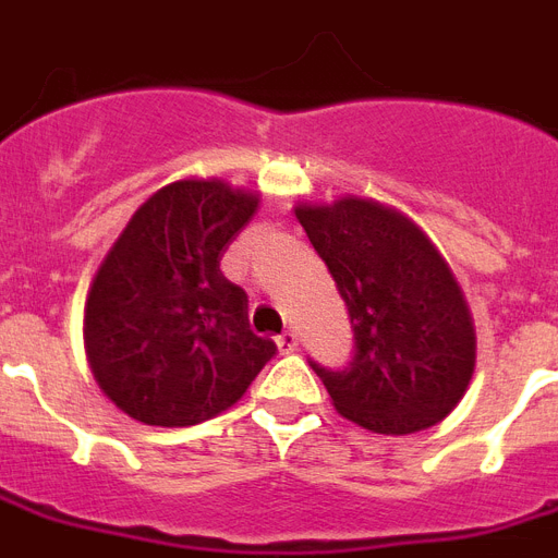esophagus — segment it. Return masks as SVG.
I'll return each mask as SVG.
<instances>
[{
    "mask_svg": "<svg viewBox=\"0 0 558 558\" xmlns=\"http://www.w3.org/2000/svg\"><path fill=\"white\" fill-rule=\"evenodd\" d=\"M275 343H278L280 352H294L298 350V335H294L292 329H287V332H280L278 338H275Z\"/></svg>",
    "mask_w": 558,
    "mask_h": 558,
    "instance_id": "obj_1",
    "label": "esophagus"
}]
</instances>
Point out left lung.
Returning a JSON list of instances; mask_svg holds the SVG:
<instances>
[{
	"label": "left lung",
	"instance_id": "left-lung-1",
	"mask_svg": "<svg viewBox=\"0 0 558 558\" xmlns=\"http://www.w3.org/2000/svg\"><path fill=\"white\" fill-rule=\"evenodd\" d=\"M294 215L332 275L352 324V361H310L343 418L384 436L418 433L468 392L475 332L461 287L418 226L375 201L343 197Z\"/></svg>",
	"mask_w": 558,
	"mask_h": 558
}]
</instances>
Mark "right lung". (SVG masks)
<instances>
[{"mask_svg":"<svg viewBox=\"0 0 558 558\" xmlns=\"http://www.w3.org/2000/svg\"><path fill=\"white\" fill-rule=\"evenodd\" d=\"M257 208L223 180H177L134 211L85 303L90 373L125 415L192 427L238 404L278 347L248 329L220 257Z\"/></svg>","mask_w":558,"mask_h":558,"instance_id":"right-lung-1","label":"right lung"}]
</instances>
